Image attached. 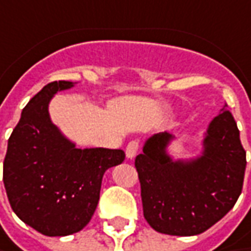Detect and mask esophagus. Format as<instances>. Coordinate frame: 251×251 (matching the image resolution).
<instances>
[{
	"instance_id": "obj_1",
	"label": "esophagus",
	"mask_w": 251,
	"mask_h": 251,
	"mask_svg": "<svg viewBox=\"0 0 251 251\" xmlns=\"http://www.w3.org/2000/svg\"><path fill=\"white\" fill-rule=\"evenodd\" d=\"M139 142L136 140H132V142H129L127 143V146L125 149V153H126V157L127 158H133L137 154V151H139Z\"/></svg>"
}]
</instances>
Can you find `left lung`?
<instances>
[{
	"instance_id": "8db88e82",
	"label": "left lung",
	"mask_w": 251,
	"mask_h": 251,
	"mask_svg": "<svg viewBox=\"0 0 251 251\" xmlns=\"http://www.w3.org/2000/svg\"><path fill=\"white\" fill-rule=\"evenodd\" d=\"M221 111L208 126L200 157L174 161L167 154L174 136L164 132L149 137L135 160L145 219L160 233H202L221 221L242 194L246 151L227 105Z\"/></svg>"
}]
</instances>
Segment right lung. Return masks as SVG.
Returning <instances> with one entry per match:
<instances>
[{
    "mask_svg": "<svg viewBox=\"0 0 251 251\" xmlns=\"http://www.w3.org/2000/svg\"><path fill=\"white\" fill-rule=\"evenodd\" d=\"M71 81L45 85L24 108L4 158L6 197L17 216L45 236H69L91 221L104 173L125 160L121 149H77L50 119L54 94Z\"/></svg>",
    "mask_w": 251,
    "mask_h": 251,
    "instance_id": "right-lung-1",
    "label": "right lung"
}]
</instances>
